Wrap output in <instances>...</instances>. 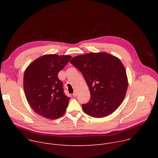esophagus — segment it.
I'll use <instances>...</instances> for the list:
<instances>
[{
	"mask_svg": "<svg viewBox=\"0 0 158 158\" xmlns=\"http://www.w3.org/2000/svg\"><path fill=\"white\" fill-rule=\"evenodd\" d=\"M77 96V93L76 92H74V93H73V96L74 97H76Z\"/></svg>",
	"mask_w": 158,
	"mask_h": 158,
	"instance_id": "34e87169",
	"label": "esophagus"
}]
</instances>
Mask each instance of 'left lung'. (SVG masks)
<instances>
[{
	"instance_id": "1",
	"label": "left lung",
	"mask_w": 158,
	"mask_h": 158,
	"mask_svg": "<svg viewBox=\"0 0 158 158\" xmlns=\"http://www.w3.org/2000/svg\"><path fill=\"white\" fill-rule=\"evenodd\" d=\"M82 74L91 99L82 105L87 115L101 118L114 112L123 102L127 89L126 71L119 58L107 52L88 53L70 60Z\"/></svg>"
}]
</instances>
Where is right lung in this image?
Listing matches in <instances>:
<instances>
[{"label": "right lung", "mask_w": 158, "mask_h": 158, "mask_svg": "<svg viewBox=\"0 0 158 158\" xmlns=\"http://www.w3.org/2000/svg\"><path fill=\"white\" fill-rule=\"evenodd\" d=\"M71 58V56L44 55L26 68L24 93L29 104L37 114L51 120L64 114L71 98L65 95L57 75Z\"/></svg>", "instance_id": "obj_1"}]
</instances>
